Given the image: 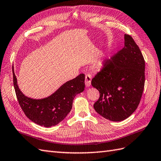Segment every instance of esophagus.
Instances as JSON below:
<instances>
[{"label":"esophagus","mask_w":161,"mask_h":161,"mask_svg":"<svg viewBox=\"0 0 161 161\" xmlns=\"http://www.w3.org/2000/svg\"><path fill=\"white\" fill-rule=\"evenodd\" d=\"M91 80H92V76L91 75L86 74L85 76V84L86 87H89L91 84Z\"/></svg>","instance_id":"esophagus-1"}]
</instances>
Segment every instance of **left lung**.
I'll use <instances>...</instances> for the list:
<instances>
[{"label": "left lung", "mask_w": 161, "mask_h": 161, "mask_svg": "<svg viewBox=\"0 0 161 161\" xmlns=\"http://www.w3.org/2000/svg\"><path fill=\"white\" fill-rule=\"evenodd\" d=\"M124 47L105 60L91 84L99 92L95 111L106 119L121 121L129 117L140 103L145 86V60L139 47L128 34Z\"/></svg>", "instance_id": "1"}]
</instances>
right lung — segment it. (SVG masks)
Returning a JSON list of instances; mask_svg holds the SVG:
<instances>
[{
  "instance_id": "right-lung-1",
  "label": "right lung",
  "mask_w": 161,
  "mask_h": 161,
  "mask_svg": "<svg viewBox=\"0 0 161 161\" xmlns=\"http://www.w3.org/2000/svg\"><path fill=\"white\" fill-rule=\"evenodd\" d=\"M12 71L15 92L22 111L30 120L47 128L58 124L66 117L71 110L74 97L85 88V75L81 73L64 84L48 97L33 99L22 94L18 86L14 67Z\"/></svg>"
}]
</instances>
